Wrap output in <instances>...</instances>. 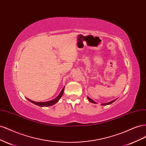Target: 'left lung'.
Segmentation results:
<instances>
[{"mask_svg":"<svg viewBox=\"0 0 146 146\" xmlns=\"http://www.w3.org/2000/svg\"><path fill=\"white\" fill-rule=\"evenodd\" d=\"M87 98H88V99L89 100V101L90 102H91V103H93V104H97V102H95V101H94L92 99H91L90 97H87ZM116 99H114V100H112V101H111V102H107V103H105V104H101V105H110V104H112V103H113L114 101H116Z\"/></svg>","mask_w":146,"mask_h":146,"instance_id":"obj_1","label":"left lung"}]
</instances>
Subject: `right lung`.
Segmentation results:
<instances>
[{"label":"right lung","instance_id":"add662e5","mask_svg":"<svg viewBox=\"0 0 146 146\" xmlns=\"http://www.w3.org/2000/svg\"><path fill=\"white\" fill-rule=\"evenodd\" d=\"M64 87L63 88V90L61 91L60 93L59 94V95L56 97V98H55L54 99L49 100V101H47V102H35L33 101L32 100H30L28 98H27V99L28 100H29L30 102H32L33 104H34L35 105H36L38 106H39V107H50V106H52L53 105L55 104L57 102H58L60 99L61 98V96H62L63 94V92H64Z\"/></svg>","mask_w":146,"mask_h":146}]
</instances>
